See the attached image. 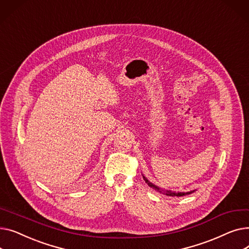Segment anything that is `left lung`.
<instances>
[{"label": "left lung", "mask_w": 249, "mask_h": 249, "mask_svg": "<svg viewBox=\"0 0 249 249\" xmlns=\"http://www.w3.org/2000/svg\"><path fill=\"white\" fill-rule=\"evenodd\" d=\"M142 177H143V178H144L146 184H147L150 188H152L153 190L158 191V192H160V193H161V194H163V195L171 196V197H182V196H187V195H190V194L196 192V191L194 190V191H190V192H186V193H185V192H178V193H177V192L168 191V190H162V189H160V187H158V186H155L154 184H152L151 181H149V180L146 178V177H144V175H142Z\"/></svg>", "instance_id": "left-lung-1"}]
</instances>
